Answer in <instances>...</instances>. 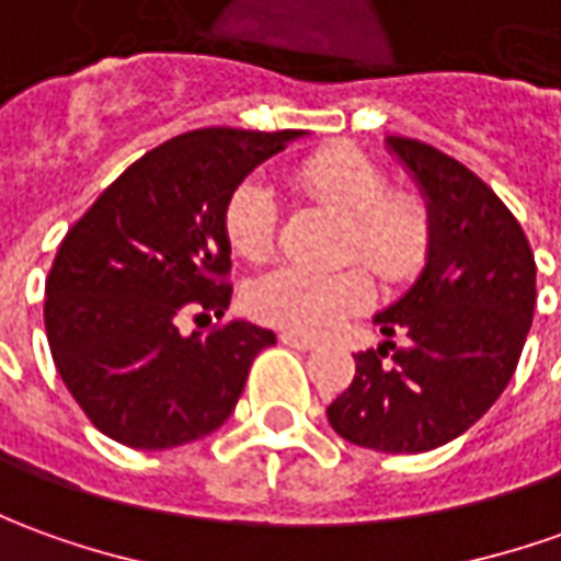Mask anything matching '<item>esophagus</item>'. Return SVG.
Wrapping results in <instances>:
<instances>
[{
	"label": "esophagus",
	"mask_w": 561,
	"mask_h": 561,
	"mask_svg": "<svg viewBox=\"0 0 561 561\" xmlns=\"http://www.w3.org/2000/svg\"><path fill=\"white\" fill-rule=\"evenodd\" d=\"M279 341L285 346H291V350H312V346H316L312 337H307V334H297V331H282Z\"/></svg>",
	"instance_id": "34e87169"
}]
</instances>
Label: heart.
<instances>
[{
  "label": "heart",
  "mask_w": 561,
  "mask_h": 561,
  "mask_svg": "<svg viewBox=\"0 0 561 561\" xmlns=\"http://www.w3.org/2000/svg\"><path fill=\"white\" fill-rule=\"evenodd\" d=\"M300 190L346 220L341 257H359L383 279H405L426 254V217L411 199L392 196L390 178L350 147L312 152L297 169ZM279 205L266 181L245 178L224 205V236L245 261H264L276 242ZM371 300V279L359 266L316 273L276 266L251 282V312L279 329L319 334Z\"/></svg>",
  "instance_id": "obj_1"
}]
</instances>
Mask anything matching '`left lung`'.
Returning a JSON list of instances; mask_svg holds the SVG:
<instances>
[{"mask_svg":"<svg viewBox=\"0 0 561 561\" xmlns=\"http://www.w3.org/2000/svg\"><path fill=\"white\" fill-rule=\"evenodd\" d=\"M426 202V264L375 312L380 334L356 353V377L329 405L353 445L421 455L467 433L506 390L537 304V266L519 220L494 190L436 147L387 137Z\"/></svg>","mask_w":561,"mask_h":561,"instance_id":"obj_1","label":"left lung"}]
</instances>
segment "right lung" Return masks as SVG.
<instances>
[{
  "instance_id": "add662e5",
  "label": "right lung",
  "mask_w": 561,
  "mask_h": 561,
  "mask_svg": "<svg viewBox=\"0 0 561 561\" xmlns=\"http://www.w3.org/2000/svg\"><path fill=\"white\" fill-rule=\"evenodd\" d=\"M304 131L199 128L144 152L72 227L45 282L57 375L104 436L162 451L227 424L276 334L227 322L181 334V312L224 316L232 288L224 205Z\"/></svg>"
}]
</instances>
